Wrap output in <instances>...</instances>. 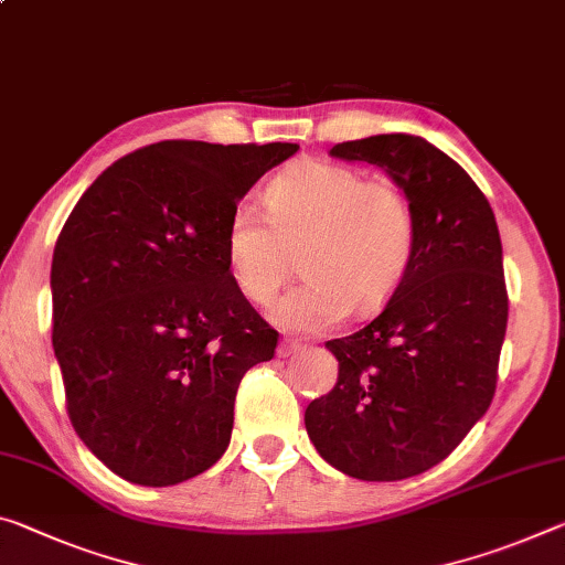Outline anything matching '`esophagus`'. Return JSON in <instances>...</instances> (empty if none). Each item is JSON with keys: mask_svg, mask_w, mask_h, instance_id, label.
Instances as JSON below:
<instances>
[{"mask_svg": "<svg viewBox=\"0 0 565 565\" xmlns=\"http://www.w3.org/2000/svg\"><path fill=\"white\" fill-rule=\"evenodd\" d=\"M299 349H301V342H297V339H284V342H279V349H276V352H279V356H289L294 352H299Z\"/></svg>", "mask_w": 565, "mask_h": 565, "instance_id": "34e87169", "label": "esophagus"}]
</instances>
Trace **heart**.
<instances>
[{"mask_svg":"<svg viewBox=\"0 0 565 565\" xmlns=\"http://www.w3.org/2000/svg\"><path fill=\"white\" fill-rule=\"evenodd\" d=\"M266 215L238 203L228 216L226 266L248 301L266 303L294 271L303 281L276 299L268 319L286 331H327L372 315L405 279L417 246V218L390 178L331 160H297L266 185Z\"/></svg>","mask_w":565,"mask_h":565,"instance_id":"1","label":"heart"}]
</instances>
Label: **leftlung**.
Masks as SVG:
<instances>
[{
	"mask_svg": "<svg viewBox=\"0 0 565 565\" xmlns=\"http://www.w3.org/2000/svg\"><path fill=\"white\" fill-rule=\"evenodd\" d=\"M329 153L377 166L405 191L417 246L382 315L327 342L339 377L303 425L344 476L405 480L443 462L495 395L508 327L503 246L476 181L425 138L387 132Z\"/></svg>",
	"mask_w": 565,
	"mask_h": 565,
	"instance_id": "1",
	"label": "left lung"
}]
</instances>
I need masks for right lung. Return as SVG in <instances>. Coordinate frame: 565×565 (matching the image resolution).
<instances>
[{
    "label": "right lung",
    "mask_w": 565,
    "mask_h": 565,
    "mask_svg": "<svg viewBox=\"0 0 565 565\" xmlns=\"http://www.w3.org/2000/svg\"><path fill=\"white\" fill-rule=\"evenodd\" d=\"M297 142L166 140L103 170L52 256V347L89 452L136 486L216 465L238 384L276 331L231 279L226 226Z\"/></svg>",
    "instance_id": "right-lung-1"
}]
</instances>
